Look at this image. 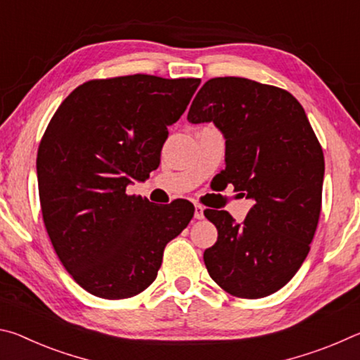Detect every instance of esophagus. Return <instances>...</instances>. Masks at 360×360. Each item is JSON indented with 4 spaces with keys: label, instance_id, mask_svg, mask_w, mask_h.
<instances>
[{
    "label": "esophagus",
    "instance_id": "34e87169",
    "mask_svg": "<svg viewBox=\"0 0 360 360\" xmlns=\"http://www.w3.org/2000/svg\"><path fill=\"white\" fill-rule=\"evenodd\" d=\"M205 217V208L202 205H195V219H203Z\"/></svg>",
    "mask_w": 360,
    "mask_h": 360
}]
</instances>
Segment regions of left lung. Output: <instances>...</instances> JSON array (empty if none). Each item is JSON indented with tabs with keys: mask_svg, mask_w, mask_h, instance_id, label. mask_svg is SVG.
<instances>
[{
	"mask_svg": "<svg viewBox=\"0 0 360 360\" xmlns=\"http://www.w3.org/2000/svg\"><path fill=\"white\" fill-rule=\"evenodd\" d=\"M192 124L212 122L225 138L227 184L254 200L241 224L206 210L217 241L203 254L210 276L240 298L288 284L318 227L324 154L304 109L283 89L245 77H214L188 109Z\"/></svg>",
	"mask_w": 360,
	"mask_h": 360,
	"instance_id": "obj_1",
	"label": "left lung"
}]
</instances>
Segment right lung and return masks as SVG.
<instances>
[{"instance_id":"add662e5","label":"right lung","mask_w":360,"mask_h":360,"mask_svg":"<svg viewBox=\"0 0 360 360\" xmlns=\"http://www.w3.org/2000/svg\"><path fill=\"white\" fill-rule=\"evenodd\" d=\"M198 85L149 75L95 79L49 122L36 158L42 219L66 271L95 297L148 289L167 243L193 217L188 202L160 208L125 191L158 167L168 127Z\"/></svg>"}]
</instances>
